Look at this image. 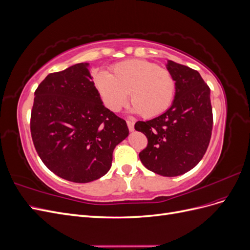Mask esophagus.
Wrapping results in <instances>:
<instances>
[{
	"mask_svg": "<svg viewBox=\"0 0 250 250\" xmlns=\"http://www.w3.org/2000/svg\"><path fill=\"white\" fill-rule=\"evenodd\" d=\"M126 123H127V126H128V129H129V131H134V122L133 121H126Z\"/></svg>",
	"mask_w": 250,
	"mask_h": 250,
	"instance_id": "1",
	"label": "esophagus"
}]
</instances>
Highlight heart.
Segmentation results:
<instances>
[{"label": "heart", "instance_id": "1", "mask_svg": "<svg viewBox=\"0 0 250 250\" xmlns=\"http://www.w3.org/2000/svg\"><path fill=\"white\" fill-rule=\"evenodd\" d=\"M94 85L105 107L119 111L129 93L131 112L154 118L167 110L175 95V81L165 69L146 60H128L112 66L110 75L99 72Z\"/></svg>", "mask_w": 250, "mask_h": 250}]
</instances>
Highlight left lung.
Returning <instances> with one entry per match:
<instances>
[{
  "mask_svg": "<svg viewBox=\"0 0 250 250\" xmlns=\"http://www.w3.org/2000/svg\"><path fill=\"white\" fill-rule=\"evenodd\" d=\"M166 67L175 81L171 106L146 122L139 121L134 128L148 139V146L140 152L142 164L160 175L174 177L192 170L206 153L213 111L210 89L197 71L172 60Z\"/></svg>",
  "mask_w": 250,
  "mask_h": 250,
  "instance_id": "left-lung-1",
  "label": "left lung"
}]
</instances>
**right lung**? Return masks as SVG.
Here are the masks:
<instances>
[{"label":"right lung","mask_w":250,"mask_h":250,"mask_svg":"<svg viewBox=\"0 0 250 250\" xmlns=\"http://www.w3.org/2000/svg\"><path fill=\"white\" fill-rule=\"evenodd\" d=\"M89 63L52 73L34 93L31 135L42 163L57 176L85 184L106 174L113 149L129 130L103 105Z\"/></svg>","instance_id":"1"}]
</instances>
